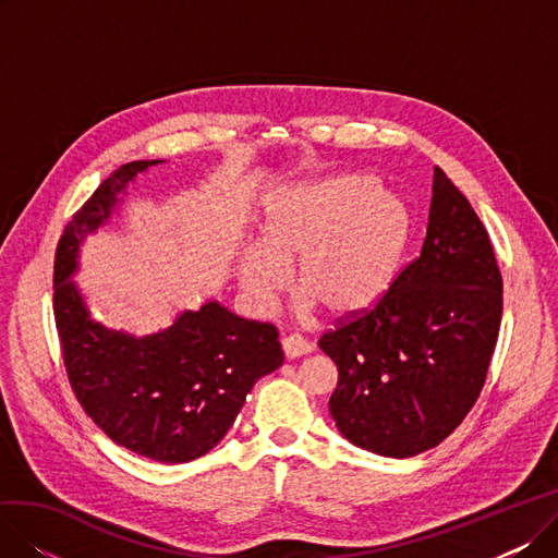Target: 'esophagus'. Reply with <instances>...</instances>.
Instances as JSON below:
<instances>
[{
  "mask_svg": "<svg viewBox=\"0 0 558 558\" xmlns=\"http://www.w3.org/2000/svg\"><path fill=\"white\" fill-rule=\"evenodd\" d=\"M282 350H284V357H287V360H296V357L307 355L310 350H312V345H310L305 339H301V337H296V335H291V337H284V339H282Z\"/></svg>",
  "mask_w": 558,
  "mask_h": 558,
  "instance_id": "1",
  "label": "esophagus"
}]
</instances>
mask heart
Wrapping results in <instances>:
<instances>
[{"label": "heart", "instance_id": "obj_1", "mask_svg": "<svg viewBox=\"0 0 558 558\" xmlns=\"http://www.w3.org/2000/svg\"><path fill=\"white\" fill-rule=\"evenodd\" d=\"M409 230L407 203L364 175L301 183L267 203L262 246L242 248L238 280L259 310H269L289 287L287 264L296 259L305 307L355 316L385 299Z\"/></svg>", "mask_w": 558, "mask_h": 558}]
</instances>
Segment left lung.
Wrapping results in <instances>:
<instances>
[{
  "mask_svg": "<svg viewBox=\"0 0 558 558\" xmlns=\"http://www.w3.org/2000/svg\"><path fill=\"white\" fill-rule=\"evenodd\" d=\"M502 320V274L473 205L434 167L421 255L385 299L318 339L337 364L330 414L350 444L404 459L471 412Z\"/></svg>",
  "mask_w": 558,
  "mask_h": 558,
  "instance_id": "8db88e82",
  "label": "left lung"
}]
</instances>
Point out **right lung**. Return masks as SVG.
<instances>
[{
    "label": "right lung",
    "instance_id": "right-lung-1",
    "mask_svg": "<svg viewBox=\"0 0 558 558\" xmlns=\"http://www.w3.org/2000/svg\"><path fill=\"white\" fill-rule=\"evenodd\" d=\"M114 169L70 219L53 259V318L72 391L117 446L160 463L210 452L238 418L253 385L282 366L278 330L217 301L183 312L149 337L114 332L90 318L72 278L78 246L114 213L140 171Z\"/></svg>",
    "mask_w": 558,
    "mask_h": 558
}]
</instances>
